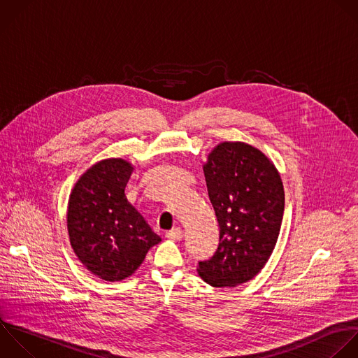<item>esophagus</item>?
<instances>
[{
    "label": "esophagus",
    "mask_w": 358,
    "mask_h": 358,
    "mask_svg": "<svg viewBox=\"0 0 358 358\" xmlns=\"http://www.w3.org/2000/svg\"><path fill=\"white\" fill-rule=\"evenodd\" d=\"M166 238L168 239H172V241H180V238H182V235H183V232H182V229L180 228H172V229H169V231H166Z\"/></svg>",
    "instance_id": "1"
}]
</instances>
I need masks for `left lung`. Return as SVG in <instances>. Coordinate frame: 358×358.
<instances>
[{
    "label": "left lung",
    "mask_w": 358,
    "mask_h": 358,
    "mask_svg": "<svg viewBox=\"0 0 358 358\" xmlns=\"http://www.w3.org/2000/svg\"><path fill=\"white\" fill-rule=\"evenodd\" d=\"M203 169L220 243L208 260L199 262V275L213 287H234L252 280L275 246L282 182L268 158L245 143H221Z\"/></svg>",
    "instance_id": "obj_1"
}]
</instances>
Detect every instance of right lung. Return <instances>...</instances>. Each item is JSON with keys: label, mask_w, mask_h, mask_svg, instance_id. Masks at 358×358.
Segmentation results:
<instances>
[{"label": "right lung", "mask_w": 358, "mask_h": 358, "mask_svg": "<svg viewBox=\"0 0 358 358\" xmlns=\"http://www.w3.org/2000/svg\"><path fill=\"white\" fill-rule=\"evenodd\" d=\"M131 172L123 159H103L80 178L69 201L71 246L84 266L106 281L131 275L161 241L126 197Z\"/></svg>", "instance_id": "add662e5"}]
</instances>
